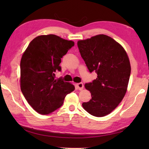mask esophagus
Returning a JSON list of instances; mask_svg holds the SVG:
<instances>
[{"label":"esophagus","mask_w":149,"mask_h":149,"mask_svg":"<svg viewBox=\"0 0 149 149\" xmlns=\"http://www.w3.org/2000/svg\"><path fill=\"white\" fill-rule=\"evenodd\" d=\"M76 86L77 87L79 90H82L83 89V88H84V85H83V84L82 83H79L76 84Z\"/></svg>","instance_id":"esophagus-1"}]
</instances>
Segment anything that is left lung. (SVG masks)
Returning <instances> with one entry per match:
<instances>
[{
	"label": "left lung",
	"instance_id": "8db88e82",
	"mask_svg": "<svg viewBox=\"0 0 149 149\" xmlns=\"http://www.w3.org/2000/svg\"><path fill=\"white\" fill-rule=\"evenodd\" d=\"M77 46L88 70L97 74L96 79L85 84L91 99L82 105L90 115L104 116L116 108L127 91L131 75L127 53L118 42L104 34L78 41Z\"/></svg>",
	"mask_w": 149,
	"mask_h": 149
}]
</instances>
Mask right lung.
<instances>
[{
    "mask_svg": "<svg viewBox=\"0 0 149 149\" xmlns=\"http://www.w3.org/2000/svg\"><path fill=\"white\" fill-rule=\"evenodd\" d=\"M74 46L72 41L54 34L37 36L31 41L20 61V87L33 108L42 115L59 108L67 94L75 90L73 84L54 73L61 70L63 56Z\"/></svg>",
    "mask_w": 149,
    "mask_h": 149,
    "instance_id": "right-lung-1",
    "label": "right lung"
}]
</instances>
